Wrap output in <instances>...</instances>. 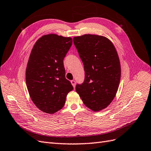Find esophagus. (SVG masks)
<instances>
[{"label":"esophagus","mask_w":151,"mask_h":151,"mask_svg":"<svg viewBox=\"0 0 151 151\" xmlns=\"http://www.w3.org/2000/svg\"><path fill=\"white\" fill-rule=\"evenodd\" d=\"M71 83L72 84V86H73V88H75V86H76V81H75L74 80L71 81Z\"/></svg>","instance_id":"34e87169"}]
</instances>
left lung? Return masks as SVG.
<instances>
[{
	"label": "left lung",
	"instance_id": "1",
	"mask_svg": "<svg viewBox=\"0 0 151 151\" xmlns=\"http://www.w3.org/2000/svg\"><path fill=\"white\" fill-rule=\"evenodd\" d=\"M84 65L85 78L76 90L86 107L94 111L106 108L115 97L121 68L115 46L102 36L84 35L73 38Z\"/></svg>",
	"mask_w": 151,
	"mask_h": 151
}]
</instances>
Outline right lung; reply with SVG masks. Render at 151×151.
Wrapping results in <instances>:
<instances>
[{"mask_svg": "<svg viewBox=\"0 0 151 151\" xmlns=\"http://www.w3.org/2000/svg\"><path fill=\"white\" fill-rule=\"evenodd\" d=\"M72 39L55 34L44 35L35 43L25 72L29 95L41 111L53 114L63 107L73 88L65 78L63 60Z\"/></svg>", "mask_w": 151, "mask_h": 151, "instance_id": "1", "label": "right lung"}]
</instances>
